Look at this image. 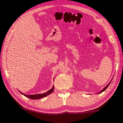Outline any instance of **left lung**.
<instances>
[{"label": "left lung", "mask_w": 123, "mask_h": 123, "mask_svg": "<svg viewBox=\"0 0 123 123\" xmlns=\"http://www.w3.org/2000/svg\"><path fill=\"white\" fill-rule=\"evenodd\" d=\"M110 83H111V82H110V83H108V85H107V86H105V88H104V89H102V91H101V92H99V93H101V92H103V91H105V90L106 89H107V88H108V87L109 85H110Z\"/></svg>", "instance_id": "obj_1"}]
</instances>
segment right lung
Masks as SVG:
<instances>
[{
	"instance_id": "right-lung-1",
	"label": "right lung",
	"mask_w": 123,
	"mask_h": 123,
	"mask_svg": "<svg viewBox=\"0 0 123 123\" xmlns=\"http://www.w3.org/2000/svg\"><path fill=\"white\" fill-rule=\"evenodd\" d=\"M54 91V87L52 88V89H51L50 90V91H49L48 92H47L46 93H43V94H35V95H26V94H24V93H22L21 92H21V93H22V95H24V96H25L26 97H28V98H30V99H40V98H44V97H46V96H47L48 95L50 94V93H51V92H53V91Z\"/></svg>"
}]
</instances>
